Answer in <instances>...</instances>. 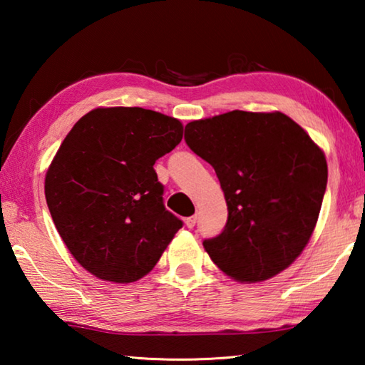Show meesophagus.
<instances>
[{"label": "esophagus", "mask_w": 365, "mask_h": 365, "mask_svg": "<svg viewBox=\"0 0 365 365\" xmlns=\"http://www.w3.org/2000/svg\"><path fill=\"white\" fill-rule=\"evenodd\" d=\"M196 220H197L196 215H191V217L185 219V225H187L188 228H193L196 225Z\"/></svg>", "instance_id": "34e87169"}]
</instances>
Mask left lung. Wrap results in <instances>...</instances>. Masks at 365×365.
Returning a JSON list of instances; mask_svg holds the SVG:
<instances>
[{
	"label": "left lung",
	"mask_w": 365,
	"mask_h": 365,
	"mask_svg": "<svg viewBox=\"0 0 365 365\" xmlns=\"http://www.w3.org/2000/svg\"><path fill=\"white\" fill-rule=\"evenodd\" d=\"M190 150L214 168L228 219L202 246L233 280L256 283L294 262L317 224L325 154L288 115L232 110L187 123Z\"/></svg>",
	"instance_id": "left-lung-1"
}]
</instances>
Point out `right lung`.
<instances>
[{
	"label": "right lung",
	"instance_id": "obj_1",
	"mask_svg": "<svg viewBox=\"0 0 365 365\" xmlns=\"http://www.w3.org/2000/svg\"><path fill=\"white\" fill-rule=\"evenodd\" d=\"M182 135L180 120L156 110L98 108L59 146L45 178L49 212L71 255L98 279L145 277L182 228L153 168Z\"/></svg>",
	"mask_w": 365,
	"mask_h": 365
}]
</instances>
